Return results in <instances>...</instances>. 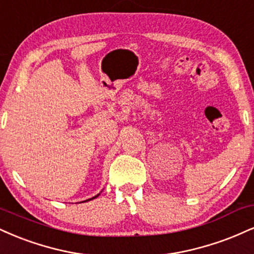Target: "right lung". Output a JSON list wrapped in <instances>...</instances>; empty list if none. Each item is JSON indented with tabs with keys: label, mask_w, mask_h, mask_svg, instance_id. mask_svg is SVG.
I'll use <instances>...</instances> for the list:
<instances>
[{
	"label": "right lung",
	"mask_w": 254,
	"mask_h": 254,
	"mask_svg": "<svg viewBox=\"0 0 254 254\" xmlns=\"http://www.w3.org/2000/svg\"><path fill=\"white\" fill-rule=\"evenodd\" d=\"M100 194V193H99ZM99 194H97L96 196H93V197H91V198H88V200H85V201H82V202H86V201H90V200H93V198H96V197H98L99 196Z\"/></svg>",
	"instance_id": "right-lung-1"
}]
</instances>
